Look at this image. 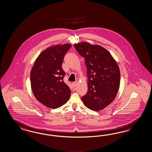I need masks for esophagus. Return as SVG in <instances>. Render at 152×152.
<instances>
[{
	"instance_id": "34e87169",
	"label": "esophagus",
	"mask_w": 152,
	"mask_h": 152,
	"mask_svg": "<svg viewBox=\"0 0 152 152\" xmlns=\"http://www.w3.org/2000/svg\"><path fill=\"white\" fill-rule=\"evenodd\" d=\"M72 84H73V87H75V86L78 84V82H77V81H75V82L73 83Z\"/></svg>"
}]
</instances>
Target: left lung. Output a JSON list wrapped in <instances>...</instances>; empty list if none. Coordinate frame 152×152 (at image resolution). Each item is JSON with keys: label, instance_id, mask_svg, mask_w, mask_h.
<instances>
[{"label": "left lung", "instance_id": "left-lung-1", "mask_svg": "<svg viewBox=\"0 0 152 152\" xmlns=\"http://www.w3.org/2000/svg\"><path fill=\"white\" fill-rule=\"evenodd\" d=\"M74 48L85 59L88 91L82 97L84 104L99 111L110 104L117 96L121 80L116 61L105 48L87 42L75 44Z\"/></svg>", "mask_w": 152, "mask_h": 152}]
</instances>
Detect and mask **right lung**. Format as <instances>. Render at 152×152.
<instances>
[{
	"label": "right lung",
	"mask_w": 152,
	"mask_h": 152,
	"mask_svg": "<svg viewBox=\"0 0 152 152\" xmlns=\"http://www.w3.org/2000/svg\"><path fill=\"white\" fill-rule=\"evenodd\" d=\"M71 47V44H65L45 50L37 58L31 70L33 93L39 102L48 108H59L69 99L71 92L64 82L65 73L61 65Z\"/></svg>",
	"instance_id": "right-lung-1"
}]
</instances>
